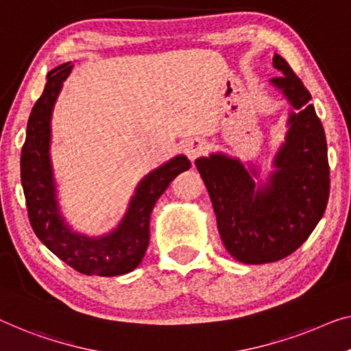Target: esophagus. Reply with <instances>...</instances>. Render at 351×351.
I'll list each match as a JSON object with an SVG mask.
<instances>
[{
  "mask_svg": "<svg viewBox=\"0 0 351 351\" xmlns=\"http://www.w3.org/2000/svg\"><path fill=\"white\" fill-rule=\"evenodd\" d=\"M208 145L203 138H189L184 143V153L191 160H195L198 156H203L206 153Z\"/></svg>",
  "mask_w": 351,
  "mask_h": 351,
  "instance_id": "1",
  "label": "esophagus"
}]
</instances>
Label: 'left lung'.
<instances>
[{
    "label": "left lung",
    "mask_w": 351,
    "mask_h": 351,
    "mask_svg": "<svg viewBox=\"0 0 351 351\" xmlns=\"http://www.w3.org/2000/svg\"><path fill=\"white\" fill-rule=\"evenodd\" d=\"M273 66L282 75L271 83L295 110L268 181L257 186L255 167L222 153L195 160L223 245L245 265L271 263L295 252L320 222L329 197L326 137L309 104L311 93L280 55H274Z\"/></svg>",
    "instance_id": "1"
}]
</instances>
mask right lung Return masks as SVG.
Listing matches in <instances>:
<instances>
[{
  "label": "right lung",
  "mask_w": 351,
  "mask_h": 351,
  "mask_svg": "<svg viewBox=\"0 0 351 351\" xmlns=\"http://www.w3.org/2000/svg\"><path fill=\"white\" fill-rule=\"evenodd\" d=\"M64 62L47 74L44 93L31 110L20 158V175L29 223L56 257L86 276H121L137 268L149 243V217L158 198L171 181L191 169L186 156H176L138 182L119 226L107 234L90 238L72 232L61 216L50 160L51 113L72 71Z\"/></svg>",
  "instance_id": "right-lung-1"
}]
</instances>
